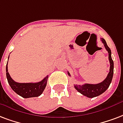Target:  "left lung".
<instances>
[{"label": "left lung", "instance_id": "obj_1", "mask_svg": "<svg viewBox=\"0 0 123 123\" xmlns=\"http://www.w3.org/2000/svg\"><path fill=\"white\" fill-rule=\"evenodd\" d=\"M101 41L104 45L105 49L108 51V55H109V61L110 63V72L108 73L107 77L105 80H104L102 82L98 83V84H89V83H85L82 85H74V87L79 92L83 95L87 96L88 98H94L96 96H98L102 94L103 92L108 89V87L110 86V83L112 80L113 75V61L111 59V49L107 45L106 42L104 38H101ZM68 74L70 76V74L68 72Z\"/></svg>", "mask_w": 123, "mask_h": 123}]
</instances>
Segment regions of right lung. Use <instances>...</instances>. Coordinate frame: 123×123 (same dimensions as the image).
I'll return each instance as SVG.
<instances>
[{
    "label": "right lung",
    "mask_w": 123,
    "mask_h": 123,
    "mask_svg": "<svg viewBox=\"0 0 123 123\" xmlns=\"http://www.w3.org/2000/svg\"><path fill=\"white\" fill-rule=\"evenodd\" d=\"M9 59V57H8ZM6 78L8 83L13 91L15 92L19 96L23 98H27L31 97H37L42 94L45 89L48 75L43 78L41 81L38 83H18L13 81L8 72V63L6 64Z\"/></svg>",
    "instance_id": "1"
}]
</instances>
